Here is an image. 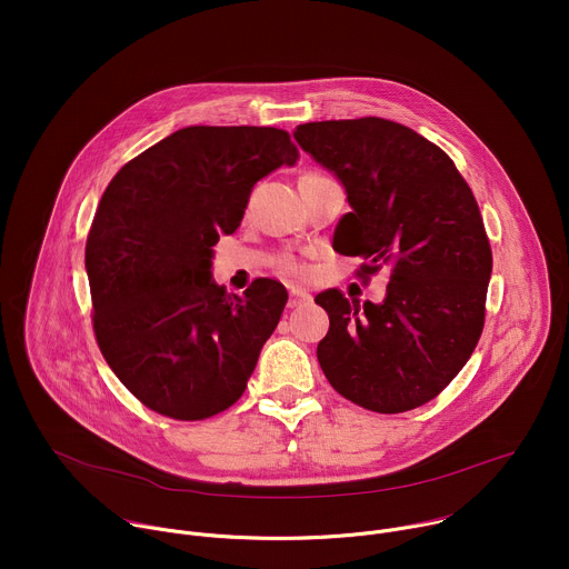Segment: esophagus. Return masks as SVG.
<instances>
[{"label":"esophagus","mask_w":569,"mask_h":569,"mask_svg":"<svg viewBox=\"0 0 569 569\" xmlns=\"http://www.w3.org/2000/svg\"><path fill=\"white\" fill-rule=\"evenodd\" d=\"M312 301V297L308 295V292H303V290H290V299H288V306L290 308H301V306H306V303H310Z\"/></svg>","instance_id":"esophagus-1"}]
</instances>
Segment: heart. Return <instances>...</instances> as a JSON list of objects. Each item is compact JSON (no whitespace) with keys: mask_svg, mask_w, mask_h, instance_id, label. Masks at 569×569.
<instances>
[{"mask_svg":"<svg viewBox=\"0 0 569 569\" xmlns=\"http://www.w3.org/2000/svg\"><path fill=\"white\" fill-rule=\"evenodd\" d=\"M308 176H317V173H308ZM277 270H279L283 277H288V279H297V277L303 274V266L297 263V261L290 259V257H281V259L277 261Z\"/></svg>","mask_w":569,"mask_h":569,"instance_id":"obj_1","label":"heart"}]
</instances>
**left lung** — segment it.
<instances>
[{
    "label": "left lung",
    "mask_w": 569,
    "mask_h": 569,
    "mask_svg": "<svg viewBox=\"0 0 569 569\" xmlns=\"http://www.w3.org/2000/svg\"><path fill=\"white\" fill-rule=\"evenodd\" d=\"M292 134L347 191L333 248L367 259L362 274L391 270L380 303L315 297L331 319L319 367L365 410H415L461 371L483 329L493 254L477 200L439 146L396 121H315Z\"/></svg>",
    "instance_id": "8db88e82"
}]
</instances>
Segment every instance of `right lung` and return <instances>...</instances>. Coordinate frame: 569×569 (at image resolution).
<instances>
[{
	"label": "right lung",
	"mask_w": 569,
	"mask_h": 569,
	"mask_svg": "<svg viewBox=\"0 0 569 569\" xmlns=\"http://www.w3.org/2000/svg\"><path fill=\"white\" fill-rule=\"evenodd\" d=\"M297 159L279 128L189 126L108 184L86 246L94 333L152 412L202 421L246 391L288 292L257 279L227 295L211 279L213 246L238 229L254 184Z\"/></svg>",
	"instance_id": "right-lung-1"
}]
</instances>
